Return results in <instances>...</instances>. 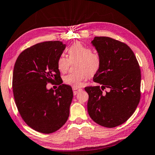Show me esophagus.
I'll list each match as a JSON object with an SVG mask.
<instances>
[{
    "mask_svg": "<svg viewBox=\"0 0 155 155\" xmlns=\"http://www.w3.org/2000/svg\"><path fill=\"white\" fill-rule=\"evenodd\" d=\"M73 90L74 95H76L78 93H79L81 91H82V89L80 88H77V87H73Z\"/></svg>",
    "mask_w": 155,
    "mask_h": 155,
    "instance_id": "1",
    "label": "esophagus"
}]
</instances>
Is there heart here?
<instances>
[{"label": "heart", "mask_w": 155, "mask_h": 155, "mask_svg": "<svg viewBox=\"0 0 155 155\" xmlns=\"http://www.w3.org/2000/svg\"><path fill=\"white\" fill-rule=\"evenodd\" d=\"M68 58L61 56L57 61V66L62 73L68 71L70 66V61L78 60L76 66L78 71L69 73L64 78L67 84L74 87L81 86L82 82L86 80L88 75L92 76L98 72L101 66V59L97 54L92 52L90 48L80 42H76L68 49Z\"/></svg>", "instance_id": "b5f03b06"}]
</instances>
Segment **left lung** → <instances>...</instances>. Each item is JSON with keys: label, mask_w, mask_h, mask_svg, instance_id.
<instances>
[{"label": "left lung", "mask_w": 155, "mask_h": 155, "mask_svg": "<svg viewBox=\"0 0 155 155\" xmlns=\"http://www.w3.org/2000/svg\"><path fill=\"white\" fill-rule=\"evenodd\" d=\"M91 44L101 59L93 78L99 85L84 88L89 94L87 110L98 124L115 127L133 115L140 101V66L125 43L109 37H94ZM105 88L109 91L104 93Z\"/></svg>", "instance_id": "8db88e82"}]
</instances>
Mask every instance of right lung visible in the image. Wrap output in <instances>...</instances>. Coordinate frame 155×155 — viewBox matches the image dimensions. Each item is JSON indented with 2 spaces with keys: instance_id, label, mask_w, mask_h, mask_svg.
<instances>
[{
  "instance_id": "1",
  "label": "right lung",
  "mask_w": 155,
  "mask_h": 155,
  "mask_svg": "<svg viewBox=\"0 0 155 155\" xmlns=\"http://www.w3.org/2000/svg\"><path fill=\"white\" fill-rule=\"evenodd\" d=\"M66 45L61 41L38 43L20 54L15 62L12 89L18 110L29 127L42 134L59 129L68 120L73 93L62 84L57 66ZM57 81L54 91L46 88Z\"/></svg>"
}]
</instances>
